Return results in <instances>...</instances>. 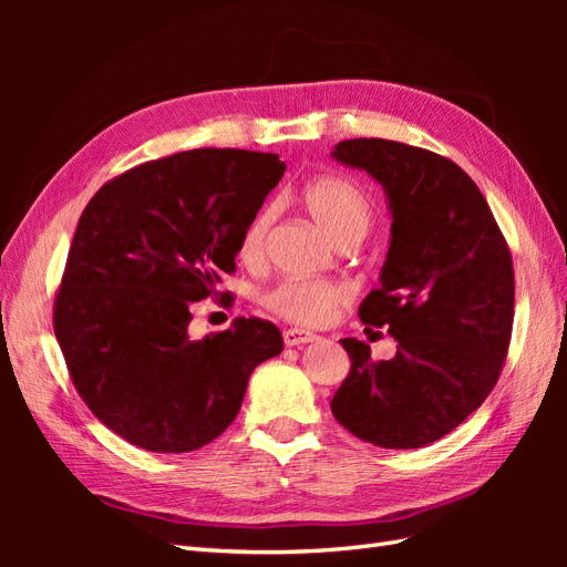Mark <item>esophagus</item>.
Returning a JSON list of instances; mask_svg holds the SVG:
<instances>
[{
    "label": "esophagus",
    "instance_id": "1",
    "mask_svg": "<svg viewBox=\"0 0 567 567\" xmlns=\"http://www.w3.org/2000/svg\"><path fill=\"white\" fill-rule=\"evenodd\" d=\"M317 333L310 331H302V329H286L284 331V342L288 348H300L305 342H315Z\"/></svg>",
    "mask_w": 567,
    "mask_h": 567
}]
</instances>
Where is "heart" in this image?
Listing matches in <instances>:
<instances>
[{"label":"heart","instance_id":"1","mask_svg":"<svg viewBox=\"0 0 567 567\" xmlns=\"http://www.w3.org/2000/svg\"><path fill=\"white\" fill-rule=\"evenodd\" d=\"M302 203L317 225L336 244L359 241L369 227L373 208L367 192L348 177L323 175L305 186ZM277 217V205L267 203L257 210L241 234L238 255L248 265H257L265 257L267 236ZM350 300V288L323 279H284L262 293V305L298 326H321L329 321L340 305Z\"/></svg>","mask_w":567,"mask_h":567}]
</instances>
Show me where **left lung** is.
Returning <instances> with one entry per match:
<instances>
[{
  "instance_id": "1",
  "label": "left lung",
  "mask_w": 567,
  "mask_h": 567,
  "mask_svg": "<svg viewBox=\"0 0 567 567\" xmlns=\"http://www.w3.org/2000/svg\"><path fill=\"white\" fill-rule=\"evenodd\" d=\"M333 158L367 169L390 200L381 288L359 319L398 340V354L375 362L364 340L342 338L352 369L331 411L375 447H425L499 381L516 298L511 250L485 196L450 158L388 140H346Z\"/></svg>"
}]
</instances>
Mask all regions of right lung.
Segmentation results:
<instances>
[{
  "label": "right lung",
  "mask_w": 567,
  "mask_h": 567,
  "mask_svg": "<svg viewBox=\"0 0 567 567\" xmlns=\"http://www.w3.org/2000/svg\"><path fill=\"white\" fill-rule=\"evenodd\" d=\"M284 169L277 153L182 151L113 177L80 215L54 333L84 404L134 447L184 454L213 442L252 369L284 350L260 317L188 338V305L236 271L241 234Z\"/></svg>",
  "instance_id": "right-lung-1"
}]
</instances>
